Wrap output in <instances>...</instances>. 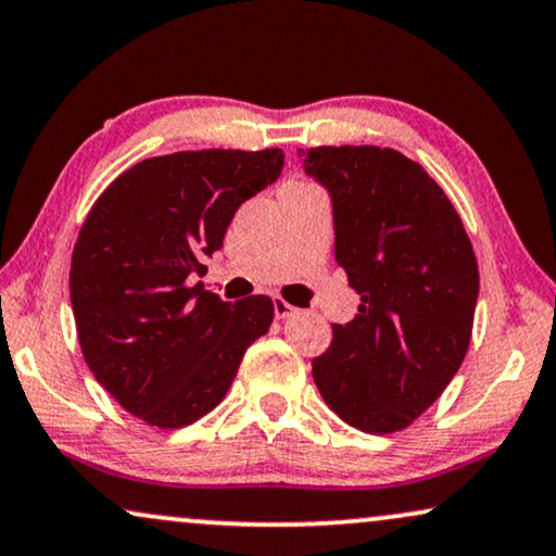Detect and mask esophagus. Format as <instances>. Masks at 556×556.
<instances>
[{
    "label": "esophagus",
    "instance_id": "obj_1",
    "mask_svg": "<svg viewBox=\"0 0 556 556\" xmlns=\"http://www.w3.org/2000/svg\"><path fill=\"white\" fill-rule=\"evenodd\" d=\"M294 313H298V307L290 305V302L282 298H274V315H277V318H292Z\"/></svg>",
    "mask_w": 556,
    "mask_h": 556
}]
</instances>
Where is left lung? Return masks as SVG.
Listing matches in <instances>:
<instances>
[{
    "label": "left lung",
    "mask_w": 556,
    "mask_h": 556,
    "mask_svg": "<svg viewBox=\"0 0 556 556\" xmlns=\"http://www.w3.org/2000/svg\"><path fill=\"white\" fill-rule=\"evenodd\" d=\"M333 202L336 262L362 298L313 359L330 410L367 433L426 413L472 339L480 271L462 217L428 172L379 146L298 151Z\"/></svg>",
    "instance_id": "1"
}]
</instances>
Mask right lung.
<instances>
[{
	"label": "right lung",
	"mask_w": 556,
	"mask_h": 556,
	"mask_svg": "<svg viewBox=\"0 0 556 556\" xmlns=\"http://www.w3.org/2000/svg\"><path fill=\"white\" fill-rule=\"evenodd\" d=\"M285 151L205 149L140 161L91 205L76 238L72 307L84 362L125 410L181 428L226 397L274 302L236 305L192 274L223 245L236 210L282 174Z\"/></svg>",
	"instance_id": "1"
}]
</instances>
